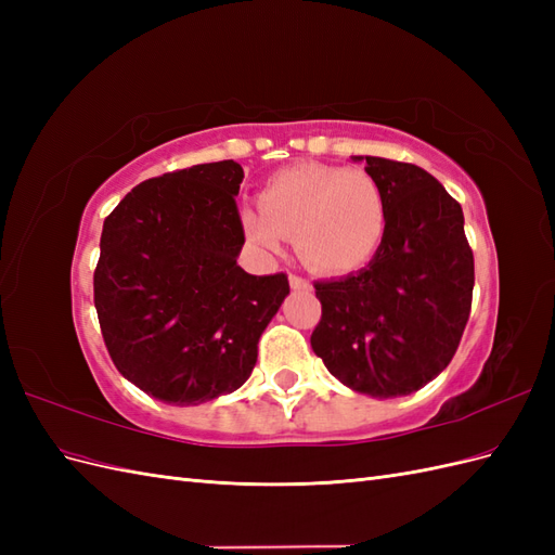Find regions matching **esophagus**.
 <instances>
[{"mask_svg": "<svg viewBox=\"0 0 555 555\" xmlns=\"http://www.w3.org/2000/svg\"><path fill=\"white\" fill-rule=\"evenodd\" d=\"M289 284H292V289H310V280H306L304 275H296V273L289 275Z\"/></svg>", "mask_w": 555, "mask_h": 555, "instance_id": "esophagus-1", "label": "esophagus"}]
</instances>
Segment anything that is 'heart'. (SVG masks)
<instances>
[{
	"instance_id": "obj_1",
	"label": "heart",
	"mask_w": 555,
	"mask_h": 555,
	"mask_svg": "<svg viewBox=\"0 0 555 555\" xmlns=\"http://www.w3.org/2000/svg\"><path fill=\"white\" fill-rule=\"evenodd\" d=\"M386 206L379 182L363 169L304 164L275 173L259 192V210L243 212L249 241L273 251L282 236L322 273L354 271L384 236Z\"/></svg>"
}]
</instances>
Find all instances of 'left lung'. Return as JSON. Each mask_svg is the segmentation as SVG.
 <instances>
[{
  "instance_id": "obj_1",
  "label": "left lung",
  "mask_w": 555,
  "mask_h": 555,
  "mask_svg": "<svg viewBox=\"0 0 555 555\" xmlns=\"http://www.w3.org/2000/svg\"><path fill=\"white\" fill-rule=\"evenodd\" d=\"M365 162L384 194V236L359 273L314 282L322 319L310 343L349 389L396 398L422 389L456 354L473 308L475 257L461 204L428 171Z\"/></svg>"
}]
</instances>
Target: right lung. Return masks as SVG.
<instances>
[{
	"mask_svg": "<svg viewBox=\"0 0 555 555\" xmlns=\"http://www.w3.org/2000/svg\"><path fill=\"white\" fill-rule=\"evenodd\" d=\"M238 162L196 164L137 184L106 217L94 308L131 384L171 405L236 391L289 294L284 273L249 275Z\"/></svg>",
	"mask_w": 555,
	"mask_h": 555,
	"instance_id": "obj_1",
	"label": "right lung"
}]
</instances>
